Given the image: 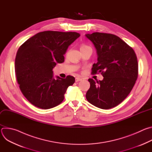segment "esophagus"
<instances>
[{
  "label": "esophagus",
  "instance_id": "1",
  "mask_svg": "<svg viewBox=\"0 0 152 152\" xmlns=\"http://www.w3.org/2000/svg\"><path fill=\"white\" fill-rule=\"evenodd\" d=\"M80 80H82V79L80 78V77H76V79H75L76 82H79V81H80Z\"/></svg>",
  "mask_w": 152,
  "mask_h": 152
}]
</instances>
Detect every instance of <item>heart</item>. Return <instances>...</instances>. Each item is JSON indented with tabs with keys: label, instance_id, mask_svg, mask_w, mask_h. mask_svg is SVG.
I'll return each instance as SVG.
<instances>
[{
	"label": "heart",
	"instance_id": "1",
	"mask_svg": "<svg viewBox=\"0 0 152 152\" xmlns=\"http://www.w3.org/2000/svg\"><path fill=\"white\" fill-rule=\"evenodd\" d=\"M88 48H91L90 46H87V45H82L80 46V49L82 50V49H88Z\"/></svg>",
	"mask_w": 152,
	"mask_h": 152
}]
</instances>
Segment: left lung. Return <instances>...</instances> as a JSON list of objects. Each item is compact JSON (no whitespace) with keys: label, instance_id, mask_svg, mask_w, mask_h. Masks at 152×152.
<instances>
[{"label":"left lung","instance_id":"8db88e82","mask_svg":"<svg viewBox=\"0 0 152 152\" xmlns=\"http://www.w3.org/2000/svg\"><path fill=\"white\" fill-rule=\"evenodd\" d=\"M94 44L97 62L92 74L101 73L102 80L89 79L90 88L86 98L93 105L103 110L121 103L131 93L138 75V63L134 49L120 37L111 34H86Z\"/></svg>","mask_w":152,"mask_h":152}]
</instances>
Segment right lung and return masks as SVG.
I'll return each instance as SVG.
<instances>
[{"label": "right lung", "instance_id": "1", "mask_svg": "<svg viewBox=\"0 0 152 152\" xmlns=\"http://www.w3.org/2000/svg\"><path fill=\"white\" fill-rule=\"evenodd\" d=\"M79 36L75 32H41L18 48L15 59L17 80L21 93L35 106L50 109L64 100L75 78L56 76L55 79L52 70L57 63L64 61L68 47Z\"/></svg>", "mask_w": 152, "mask_h": 152}]
</instances>
